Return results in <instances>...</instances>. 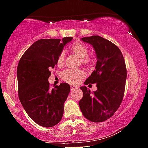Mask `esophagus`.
Wrapping results in <instances>:
<instances>
[{"instance_id": "obj_1", "label": "esophagus", "mask_w": 148, "mask_h": 148, "mask_svg": "<svg viewBox=\"0 0 148 148\" xmlns=\"http://www.w3.org/2000/svg\"><path fill=\"white\" fill-rule=\"evenodd\" d=\"M70 89H71V91H73V90H75V89H78V87L75 86H74V85H71L70 86Z\"/></svg>"}]
</instances>
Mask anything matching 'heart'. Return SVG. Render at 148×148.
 <instances>
[{"mask_svg":"<svg viewBox=\"0 0 148 148\" xmlns=\"http://www.w3.org/2000/svg\"><path fill=\"white\" fill-rule=\"evenodd\" d=\"M70 50L73 51L75 54L82 59V62L84 64H88L91 62L89 58L86 57L88 54V47L81 42H75L70 47ZM64 61V54L61 53L57 57V62L58 65H62ZM84 76V73L81 70H73L67 69L62 73V77L64 81L71 84H76Z\"/></svg>","mask_w":148,"mask_h":148,"instance_id":"obj_1","label":"heart"}]
</instances>
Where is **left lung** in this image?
Listing matches in <instances>:
<instances>
[{
    "instance_id": "8db88e82",
    "label": "left lung",
    "mask_w": 148,
    "mask_h": 148,
    "mask_svg": "<svg viewBox=\"0 0 148 148\" xmlns=\"http://www.w3.org/2000/svg\"><path fill=\"white\" fill-rule=\"evenodd\" d=\"M81 40L91 45L97 56L95 70L84 84H96L97 90L91 93L86 86H81L84 95L79 107L90 121H105L113 115L123 100L127 75L124 59L117 46L100 36L84 37Z\"/></svg>"
}]
</instances>
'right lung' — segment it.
I'll use <instances>...</instances> for the list:
<instances>
[{
  "mask_svg": "<svg viewBox=\"0 0 148 148\" xmlns=\"http://www.w3.org/2000/svg\"><path fill=\"white\" fill-rule=\"evenodd\" d=\"M72 37L40 39L31 45L21 57L17 67L19 98L32 120L43 127H52L61 121L64 103L70 91L68 84L49 86L50 70Z\"/></svg>",
  "mask_w": 148,
  "mask_h": 148,
  "instance_id": "add662e5",
  "label": "right lung"
}]
</instances>
